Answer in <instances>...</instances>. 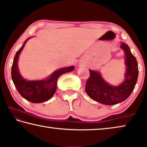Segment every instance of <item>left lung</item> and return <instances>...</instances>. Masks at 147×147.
Returning a JSON list of instances; mask_svg holds the SVG:
<instances>
[{
    "label": "left lung",
    "instance_id": "1",
    "mask_svg": "<svg viewBox=\"0 0 147 147\" xmlns=\"http://www.w3.org/2000/svg\"><path fill=\"white\" fill-rule=\"evenodd\" d=\"M121 48L125 54L126 72L125 80L119 86L109 85L97 71L89 70L90 76L86 82L85 89L89 97L106 105H115L125 100L134 91L138 80V65L136 57L131 53L127 45L122 43Z\"/></svg>",
    "mask_w": 147,
    "mask_h": 147
}]
</instances>
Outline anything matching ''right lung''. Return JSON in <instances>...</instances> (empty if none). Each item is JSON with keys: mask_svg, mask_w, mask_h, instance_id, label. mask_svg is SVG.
Returning a JSON list of instances; mask_svg holds the SVG:
<instances>
[{"mask_svg": "<svg viewBox=\"0 0 147 147\" xmlns=\"http://www.w3.org/2000/svg\"><path fill=\"white\" fill-rule=\"evenodd\" d=\"M28 38L16 54L11 67V78L17 90L26 100L33 103H41L49 100L55 93L57 81L59 76L72 71L74 66L64 67L54 71L48 78L43 80H26L19 73L17 61L19 56L23 49Z\"/></svg>", "mask_w": 147, "mask_h": 147, "instance_id": "obj_1", "label": "right lung"}]
</instances>
